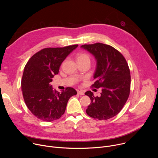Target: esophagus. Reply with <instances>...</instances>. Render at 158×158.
Returning <instances> with one entry per match:
<instances>
[{"label": "esophagus", "mask_w": 158, "mask_h": 158, "mask_svg": "<svg viewBox=\"0 0 158 158\" xmlns=\"http://www.w3.org/2000/svg\"><path fill=\"white\" fill-rule=\"evenodd\" d=\"M77 94H79V95H81V96L84 95V91H77Z\"/></svg>", "instance_id": "1"}]
</instances>
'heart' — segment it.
Returning a JSON list of instances; mask_svg holds the SVG:
<instances>
[{
	"label": "heart",
	"mask_w": 158,
	"mask_h": 158,
	"mask_svg": "<svg viewBox=\"0 0 158 158\" xmlns=\"http://www.w3.org/2000/svg\"><path fill=\"white\" fill-rule=\"evenodd\" d=\"M76 59L77 63L84 62H89L91 61V56L90 55L85 52H79L76 56Z\"/></svg>",
	"instance_id": "obj_1"
}]
</instances>
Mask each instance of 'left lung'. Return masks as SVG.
I'll return each mask as SVG.
<instances>
[{
    "label": "left lung",
    "instance_id": "8db88e82",
    "mask_svg": "<svg viewBox=\"0 0 158 158\" xmlns=\"http://www.w3.org/2000/svg\"><path fill=\"white\" fill-rule=\"evenodd\" d=\"M81 48L91 52L97 60L93 87H101L99 97L88 91L85 94L91 102L86 113L99 120L116 116L126 104L130 93L131 75L128 64L123 54L113 47L102 43L84 44Z\"/></svg>",
    "mask_w": 158,
    "mask_h": 158
}]
</instances>
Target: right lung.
<instances>
[{
    "label": "right lung",
    "mask_w": 158,
    "mask_h": 158,
    "mask_svg": "<svg viewBox=\"0 0 158 158\" xmlns=\"http://www.w3.org/2000/svg\"><path fill=\"white\" fill-rule=\"evenodd\" d=\"M77 46L44 48L27 62L21 82L22 91L27 107L38 119L46 122L59 119L69 98L77 94L72 87H66L60 93L53 89L50 82L58 74L62 62Z\"/></svg>",
    "instance_id": "right-lung-1"
}]
</instances>
